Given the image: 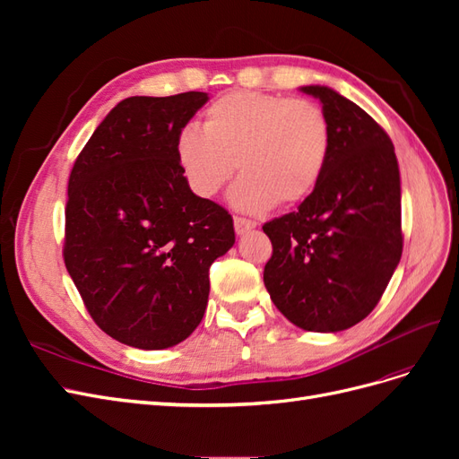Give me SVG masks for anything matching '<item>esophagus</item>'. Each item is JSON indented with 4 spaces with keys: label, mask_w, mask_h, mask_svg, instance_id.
<instances>
[{
    "label": "esophagus",
    "mask_w": 459,
    "mask_h": 459,
    "mask_svg": "<svg viewBox=\"0 0 459 459\" xmlns=\"http://www.w3.org/2000/svg\"><path fill=\"white\" fill-rule=\"evenodd\" d=\"M233 228H235V233H238V235H245L247 231H251V230L256 228V221L241 218V216H235L233 218Z\"/></svg>",
    "instance_id": "34e87169"
}]
</instances>
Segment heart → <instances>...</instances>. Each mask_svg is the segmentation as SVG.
I'll list each match as a JSON object with an SVG mask.
<instances>
[{
    "mask_svg": "<svg viewBox=\"0 0 459 459\" xmlns=\"http://www.w3.org/2000/svg\"><path fill=\"white\" fill-rule=\"evenodd\" d=\"M174 151L197 197L212 199L239 169L231 204L264 212L275 203L295 206L312 195L329 160L331 124L308 100L230 91L206 107L203 130L178 132Z\"/></svg>",
    "mask_w": 459,
    "mask_h": 459,
    "instance_id": "obj_1",
    "label": "heart"
}]
</instances>
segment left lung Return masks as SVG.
<instances>
[{
  "label": "left lung",
  "instance_id": "obj_1",
  "mask_svg": "<svg viewBox=\"0 0 459 459\" xmlns=\"http://www.w3.org/2000/svg\"><path fill=\"white\" fill-rule=\"evenodd\" d=\"M331 124L325 172L297 212L262 230L273 253L264 285L290 324L337 333L377 307L402 256L394 145L364 108L327 86H302Z\"/></svg>",
  "mask_w": 459,
  "mask_h": 459
}]
</instances>
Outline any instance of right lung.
<instances>
[{"instance_id": "obj_1", "label": "right lung", "mask_w": 459, "mask_h": 459, "mask_svg": "<svg viewBox=\"0 0 459 459\" xmlns=\"http://www.w3.org/2000/svg\"><path fill=\"white\" fill-rule=\"evenodd\" d=\"M208 93L135 95L95 128L68 178L65 266L93 322L142 351L186 341L208 268L235 243L226 208L193 193L174 142Z\"/></svg>"}]
</instances>
